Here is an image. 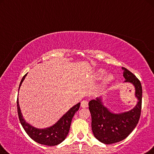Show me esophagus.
I'll return each mask as SVG.
<instances>
[{
	"instance_id": "obj_1",
	"label": "esophagus",
	"mask_w": 154,
	"mask_h": 154,
	"mask_svg": "<svg viewBox=\"0 0 154 154\" xmlns=\"http://www.w3.org/2000/svg\"><path fill=\"white\" fill-rule=\"evenodd\" d=\"M88 106V102L86 100H84L81 103V107L82 108H87Z\"/></svg>"
}]
</instances>
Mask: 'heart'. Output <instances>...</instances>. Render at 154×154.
I'll return each instance as SVG.
<instances>
[{"instance_id":"b5f03b06","label":"heart","mask_w":154,"mask_h":154,"mask_svg":"<svg viewBox=\"0 0 154 154\" xmlns=\"http://www.w3.org/2000/svg\"><path fill=\"white\" fill-rule=\"evenodd\" d=\"M97 75H98V76H99V77L103 76V75L105 74V70H103V69H99L98 71L97 72ZM112 78H113L112 75H108V76L106 77V79H104L103 83H104V84H108V83H109L112 79Z\"/></svg>"}]
</instances>
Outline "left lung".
Returning <instances> with one entry per match:
<instances>
[{"label": "left lung", "mask_w": 154, "mask_h": 154, "mask_svg": "<svg viewBox=\"0 0 154 154\" xmlns=\"http://www.w3.org/2000/svg\"><path fill=\"white\" fill-rule=\"evenodd\" d=\"M122 69L125 82L130 83L135 88V97L138 99L136 106L131 110L116 114L104 106L101 97L91 100L88 103L94 137L107 145L120 142L128 137L137 125L140 116L143 94L140 82L127 68Z\"/></svg>", "instance_id": "1"}]
</instances>
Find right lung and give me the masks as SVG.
I'll return each instance as SVG.
<instances>
[{
    "mask_svg": "<svg viewBox=\"0 0 154 154\" xmlns=\"http://www.w3.org/2000/svg\"><path fill=\"white\" fill-rule=\"evenodd\" d=\"M26 75L27 74L24 75L22 79L20 86H19V89H20L22 83L23 82ZM18 103V98L17 99V109H18L19 120H20L24 131L28 134L29 137L33 139L34 141L42 144V145L48 146L57 145L62 143L63 140H64L69 132L72 117L76 113V112L78 111L80 107V103H78L75 106L72 107L53 125L45 129H39L35 128L25 121L21 113Z\"/></svg>",
    "mask_w": 154,
    "mask_h": 154,
    "instance_id": "1",
    "label": "right lung"
}]
</instances>
